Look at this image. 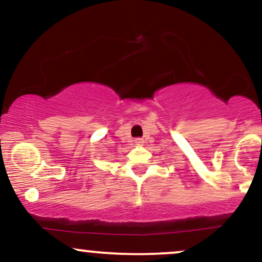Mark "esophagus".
I'll use <instances>...</instances> for the list:
<instances>
[{
    "instance_id": "1",
    "label": "esophagus",
    "mask_w": 262,
    "mask_h": 262,
    "mask_svg": "<svg viewBox=\"0 0 262 262\" xmlns=\"http://www.w3.org/2000/svg\"><path fill=\"white\" fill-rule=\"evenodd\" d=\"M134 144L137 146H140V145H143V144H144V140L141 139V138H137V139L134 140Z\"/></svg>"
}]
</instances>
